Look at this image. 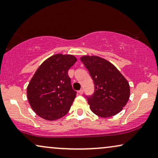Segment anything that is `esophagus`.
<instances>
[{
  "label": "esophagus",
  "mask_w": 158,
  "mask_h": 158,
  "mask_svg": "<svg viewBox=\"0 0 158 158\" xmlns=\"http://www.w3.org/2000/svg\"><path fill=\"white\" fill-rule=\"evenodd\" d=\"M78 93H79L81 95L83 94V89H81V90H80L78 91Z\"/></svg>",
  "instance_id": "1"
}]
</instances>
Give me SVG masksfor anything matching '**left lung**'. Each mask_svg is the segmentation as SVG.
<instances>
[{"mask_svg":"<svg viewBox=\"0 0 158 158\" xmlns=\"http://www.w3.org/2000/svg\"><path fill=\"white\" fill-rule=\"evenodd\" d=\"M92 77L94 93L85 95L91 111L101 118L116 115L125 106L130 98L128 82L111 63L98 56L81 58Z\"/></svg>","mask_w":158,"mask_h":158,"instance_id":"left-lung-1","label":"left lung"}]
</instances>
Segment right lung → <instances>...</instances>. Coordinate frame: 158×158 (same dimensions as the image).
Here are the masks:
<instances>
[{
	"label": "right lung",
	"instance_id": "right-lung-1",
	"mask_svg": "<svg viewBox=\"0 0 158 158\" xmlns=\"http://www.w3.org/2000/svg\"><path fill=\"white\" fill-rule=\"evenodd\" d=\"M77 59L72 55H54L36 70L27 88L33 110L45 120L52 121L68 113L76 96L68 70Z\"/></svg>",
	"mask_w": 158,
	"mask_h": 158
}]
</instances>
